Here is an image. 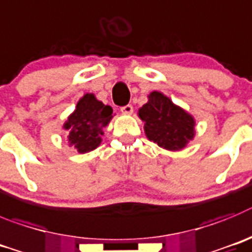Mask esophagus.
<instances>
[{
	"label": "esophagus",
	"instance_id": "34e87169",
	"mask_svg": "<svg viewBox=\"0 0 252 252\" xmlns=\"http://www.w3.org/2000/svg\"><path fill=\"white\" fill-rule=\"evenodd\" d=\"M121 112L124 113V114H131L133 113V105L131 104H126V105L122 106Z\"/></svg>",
	"mask_w": 252,
	"mask_h": 252
}]
</instances>
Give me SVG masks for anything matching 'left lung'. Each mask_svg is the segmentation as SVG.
Segmentation results:
<instances>
[{
    "mask_svg": "<svg viewBox=\"0 0 252 252\" xmlns=\"http://www.w3.org/2000/svg\"><path fill=\"white\" fill-rule=\"evenodd\" d=\"M139 117L146 123L147 137L168 151H180L194 135L193 118L162 93L149 95L148 103L139 109Z\"/></svg>",
    "mask_w": 252,
    "mask_h": 252,
    "instance_id": "1",
    "label": "left lung"
}]
</instances>
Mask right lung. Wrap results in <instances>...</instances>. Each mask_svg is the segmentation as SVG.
<instances>
[{
	"instance_id": "1",
	"label": "right lung",
	"mask_w": 252,
	"mask_h": 252,
	"mask_svg": "<svg viewBox=\"0 0 252 252\" xmlns=\"http://www.w3.org/2000/svg\"><path fill=\"white\" fill-rule=\"evenodd\" d=\"M112 115V106L104 105L93 94L84 95L64 126L69 131L70 146L80 153L96 148L101 142L103 128L109 123Z\"/></svg>"
}]
</instances>
